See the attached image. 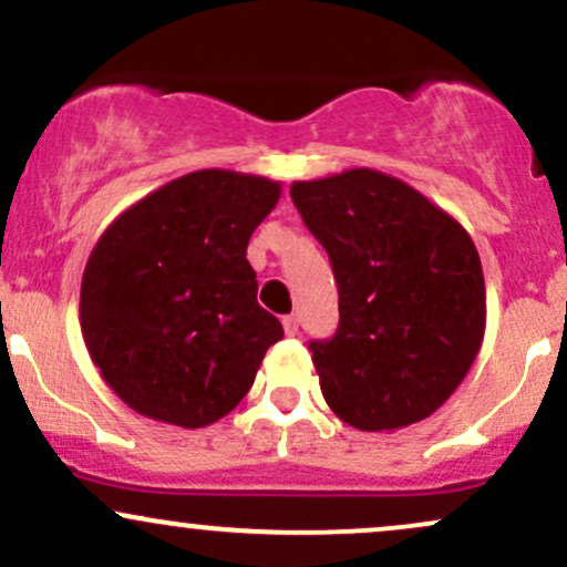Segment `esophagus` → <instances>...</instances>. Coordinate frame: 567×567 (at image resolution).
Returning <instances> with one entry per match:
<instances>
[{"label": "esophagus", "instance_id": "esophagus-1", "mask_svg": "<svg viewBox=\"0 0 567 567\" xmlns=\"http://www.w3.org/2000/svg\"><path fill=\"white\" fill-rule=\"evenodd\" d=\"M282 328H285V333H288L290 338H292V336H298V317H296V315H288V317H285V320H282Z\"/></svg>", "mask_w": 567, "mask_h": 567}]
</instances>
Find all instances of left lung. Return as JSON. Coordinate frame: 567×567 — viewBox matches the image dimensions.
Here are the masks:
<instances>
[{
  "instance_id": "8db88e82",
  "label": "left lung",
  "mask_w": 567,
  "mask_h": 567,
  "mask_svg": "<svg viewBox=\"0 0 567 567\" xmlns=\"http://www.w3.org/2000/svg\"><path fill=\"white\" fill-rule=\"evenodd\" d=\"M290 197L338 285L336 333L309 343L324 402L362 432L424 421L483 347L472 237L413 186L368 167L296 181Z\"/></svg>"
}]
</instances>
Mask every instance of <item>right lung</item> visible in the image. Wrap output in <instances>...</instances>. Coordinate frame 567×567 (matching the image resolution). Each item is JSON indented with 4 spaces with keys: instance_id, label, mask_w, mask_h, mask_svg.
Masks as SVG:
<instances>
[{
    "instance_id": "add662e5",
    "label": "right lung",
    "mask_w": 567,
    "mask_h": 567,
    "mask_svg": "<svg viewBox=\"0 0 567 567\" xmlns=\"http://www.w3.org/2000/svg\"><path fill=\"white\" fill-rule=\"evenodd\" d=\"M277 181L181 175L127 207L84 266L80 322L103 381L162 424L199 429L237 408L285 336L256 301L247 243Z\"/></svg>"
}]
</instances>
